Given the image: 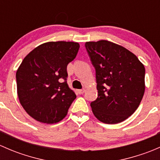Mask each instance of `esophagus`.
<instances>
[{
    "instance_id": "34e87169",
    "label": "esophagus",
    "mask_w": 160,
    "mask_h": 160,
    "mask_svg": "<svg viewBox=\"0 0 160 160\" xmlns=\"http://www.w3.org/2000/svg\"><path fill=\"white\" fill-rule=\"evenodd\" d=\"M84 92H85V89H82V90H78V93H80V94H83Z\"/></svg>"
}]
</instances>
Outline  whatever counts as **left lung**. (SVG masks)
<instances>
[{
	"label": "left lung",
	"mask_w": 160,
	"mask_h": 160,
	"mask_svg": "<svg viewBox=\"0 0 160 160\" xmlns=\"http://www.w3.org/2000/svg\"><path fill=\"white\" fill-rule=\"evenodd\" d=\"M85 47L96 71L98 96L90 103L93 114L106 124L123 122L144 95V65L129 50L107 40L88 42Z\"/></svg>",
	"instance_id": "8db88e82"
}]
</instances>
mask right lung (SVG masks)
<instances>
[{"instance_id": "add662e5", "label": "right lung", "mask_w": 160, "mask_h": 160, "mask_svg": "<svg viewBox=\"0 0 160 160\" xmlns=\"http://www.w3.org/2000/svg\"><path fill=\"white\" fill-rule=\"evenodd\" d=\"M74 42H49L25 57L16 72L18 96L25 111L42 123L60 122L77 98L67 84V67L78 52Z\"/></svg>"}]
</instances>
